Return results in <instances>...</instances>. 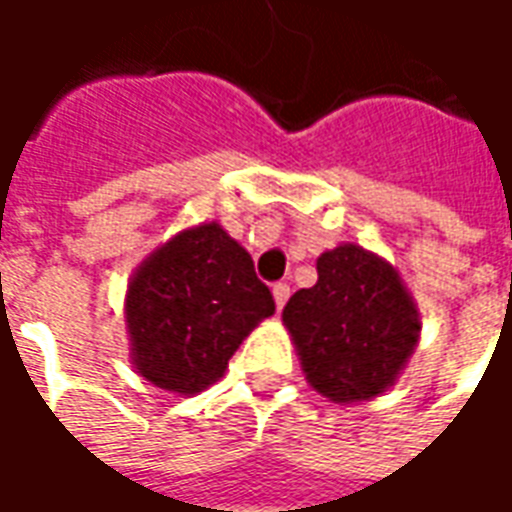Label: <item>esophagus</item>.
Segmentation results:
<instances>
[{
	"mask_svg": "<svg viewBox=\"0 0 512 512\" xmlns=\"http://www.w3.org/2000/svg\"><path fill=\"white\" fill-rule=\"evenodd\" d=\"M273 298H276L278 309H284V303H287V298H290V284H284V281L273 284Z\"/></svg>",
	"mask_w": 512,
	"mask_h": 512,
	"instance_id": "1",
	"label": "esophagus"
}]
</instances>
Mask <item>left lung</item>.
Returning <instances> with one entry per match:
<instances>
[{
  "label": "left lung",
  "instance_id": "left-lung-1",
  "mask_svg": "<svg viewBox=\"0 0 512 512\" xmlns=\"http://www.w3.org/2000/svg\"><path fill=\"white\" fill-rule=\"evenodd\" d=\"M309 387L334 404L387 393L421 340V312L384 256L354 242L317 256V284L284 312Z\"/></svg>",
  "mask_w": 512,
  "mask_h": 512
}]
</instances>
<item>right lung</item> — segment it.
<instances>
[{"label":"right lung","mask_w":512,"mask_h":512,"mask_svg":"<svg viewBox=\"0 0 512 512\" xmlns=\"http://www.w3.org/2000/svg\"><path fill=\"white\" fill-rule=\"evenodd\" d=\"M273 315L276 301L248 250L217 220L189 225L128 278L130 365L161 390L197 396L220 382L242 340Z\"/></svg>","instance_id":"add662e5"}]
</instances>
